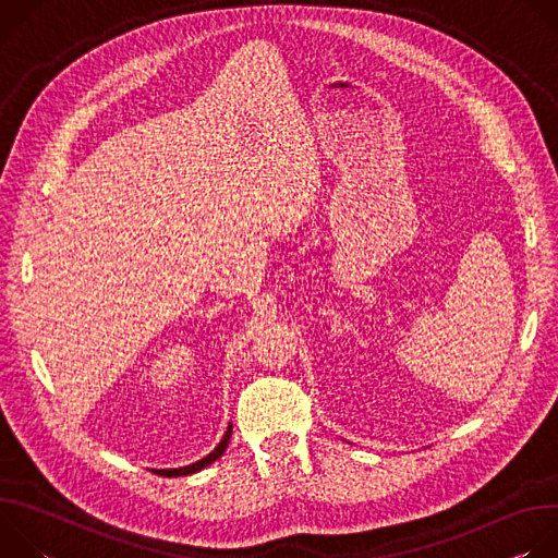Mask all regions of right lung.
I'll list each match as a JSON object with an SVG mask.
<instances>
[{
	"instance_id": "right-lung-1",
	"label": "right lung",
	"mask_w": 558,
	"mask_h": 558,
	"mask_svg": "<svg viewBox=\"0 0 558 558\" xmlns=\"http://www.w3.org/2000/svg\"><path fill=\"white\" fill-rule=\"evenodd\" d=\"M231 424L227 426V430H225V435H222V439L218 441V446L207 454V457H203V459H198V461H194V463H190V465H181V468H166V470H154L156 474H161V476H185V474H194V472H198V470H203V468H207L209 463H214L216 459H220L222 457V452L227 450V446H229V439H231Z\"/></svg>"
}]
</instances>
